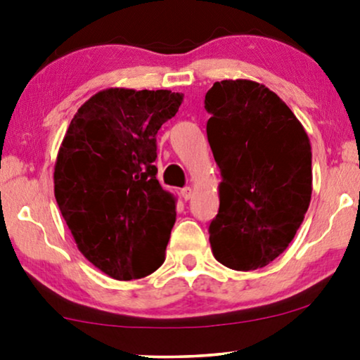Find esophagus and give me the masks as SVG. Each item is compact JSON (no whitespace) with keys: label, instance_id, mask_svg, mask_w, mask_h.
<instances>
[{"label":"esophagus","instance_id":"1","mask_svg":"<svg viewBox=\"0 0 360 360\" xmlns=\"http://www.w3.org/2000/svg\"><path fill=\"white\" fill-rule=\"evenodd\" d=\"M180 195L185 201H188L191 196H193V188H191V186H185V188L180 190Z\"/></svg>","mask_w":360,"mask_h":360}]
</instances>
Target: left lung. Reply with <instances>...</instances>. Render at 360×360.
<instances>
[{
  "label": "left lung",
  "mask_w": 360,
  "mask_h": 360,
  "mask_svg": "<svg viewBox=\"0 0 360 360\" xmlns=\"http://www.w3.org/2000/svg\"><path fill=\"white\" fill-rule=\"evenodd\" d=\"M206 134L221 170L210 224L218 262L255 270L278 257L311 200V144L293 111L262 83L216 82L205 96Z\"/></svg>",
  "instance_id": "obj_1"
}]
</instances>
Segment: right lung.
Listing matches in <instances>:
<instances>
[{"label":"right lung","mask_w":360,"mask_h":360,"mask_svg":"<svg viewBox=\"0 0 360 360\" xmlns=\"http://www.w3.org/2000/svg\"><path fill=\"white\" fill-rule=\"evenodd\" d=\"M181 101L170 90L106 88L78 108L58 149V208L78 250L111 278L147 277L165 260L176 198L155 179V136Z\"/></svg>","instance_id":"add662e5"}]
</instances>
